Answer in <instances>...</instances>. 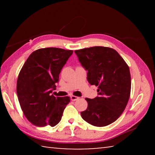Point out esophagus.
<instances>
[{
	"label": "esophagus",
	"mask_w": 155,
	"mask_h": 155,
	"mask_svg": "<svg viewBox=\"0 0 155 155\" xmlns=\"http://www.w3.org/2000/svg\"><path fill=\"white\" fill-rule=\"evenodd\" d=\"M78 97H77V96H70V99H71V101H77V100H78Z\"/></svg>",
	"instance_id": "34e87169"
}]
</instances>
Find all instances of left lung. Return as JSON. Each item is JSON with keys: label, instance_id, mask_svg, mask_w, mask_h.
Here are the masks:
<instances>
[{"label": "left lung", "instance_id": "obj_1", "mask_svg": "<svg viewBox=\"0 0 155 155\" xmlns=\"http://www.w3.org/2000/svg\"><path fill=\"white\" fill-rule=\"evenodd\" d=\"M74 52L87 71L88 82L98 86V96L85 98L87 108L81 112V117L95 127L111 124L121 115L129 99V68L118 52L108 47H90Z\"/></svg>", "mask_w": 155, "mask_h": 155}]
</instances>
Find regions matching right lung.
Returning <instances> with one entry per match:
<instances>
[{
  "mask_svg": "<svg viewBox=\"0 0 155 155\" xmlns=\"http://www.w3.org/2000/svg\"><path fill=\"white\" fill-rule=\"evenodd\" d=\"M73 51L45 48L33 52L18 75L17 94L23 113L31 124L53 127L61 121L70 97H55L59 74Z\"/></svg>",
  "mask_w": 155,
  "mask_h": 155,
  "instance_id": "add662e5",
  "label": "right lung"
}]
</instances>
